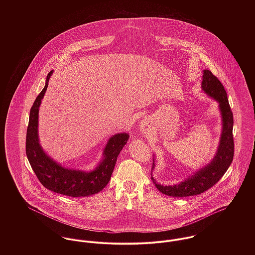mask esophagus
Returning a JSON list of instances; mask_svg holds the SVG:
<instances>
[{
  "label": "esophagus",
  "instance_id": "obj_1",
  "mask_svg": "<svg viewBox=\"0 0 255 255\" xmlns=\"http://www.w3.org/2000/svg\"><path fill=\"white\" fill-rule=\"evenodd\" d=\"M140 130L143 133H148L150 131V125H149V123L146 120L141 122V124H140Z\"/></svg>",
  "mask_w": 255,
  "mask_h": 255
}]
</instances>
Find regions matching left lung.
<instances>
[{"instance_id":"obj_1","label":"left lung","mask_w":255,"mask_h":255,"mask_svg":"<svg viewBox=\"0 0 255 255\" xmlns=\"http://www.w3.org/2000/svg\"><path fill=\"white\" fill-rule=\"evenodd\" d=\"M201 88L207 96L218 103L222 121V130L217 151L213 159L208 164L194 172L187 179L173 185H164L156 182L153 177V171L155 168V159H153L151 180L160 192L168 196L187 197L204 192L208 188L212 187L224 176L233 161L234 119L226 90L218 78L208 70L203 71Z\"/></svg>"}]
</instances>
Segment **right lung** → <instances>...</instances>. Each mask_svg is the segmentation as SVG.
I'll use <instances>...</instances> for the list:
<instances>
[{
    "label": "right lung",
    "mask_w": 255,
    "mask_h": 255,
    "mask_svg": "<svg viewBox=\"0 0 255 255\" xmlns=\"http://www.w3.org/2000/svg\"><path fill=\"white\" fill-rule=\"evenodd\" d=\"M53 71L48 73L43 90L37 96L29 114L26 132V156L40 182L49 190L72 197H85L100 192L110 182L118 156L129 135L119 132L112 135L103 150L102 160L91 171L62 166L42 148L38 134L39 108Z\"/></svg>",
    "instance_id": "1"
}]
</instances>
